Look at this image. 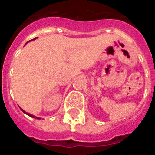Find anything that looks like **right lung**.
<instances>
[{"mask_svg": "<svg viewBox=\"0 0 155 155\" xmlns=\"http://www.w3.org/2000/svg\"><path fill=\"white\" fill-rule=\"evenodd\" d=\"M36 39V38H35V39H31V40H34V39ZM30 41H31V40H30ZM20 109H21V108H20ZM21 111H22V112H23V113H25V114L28 115V116H31V117H32V118H35V119H38V120H40V118H39V117H36V116H33V115L29 114V113H26V112H25V111L23 110V109H21Z\"/></svg>", "mask_w": 155, "mask_h": 155, "instance_id": "right-lung-1", "label": "right lung"}]
</instances>
